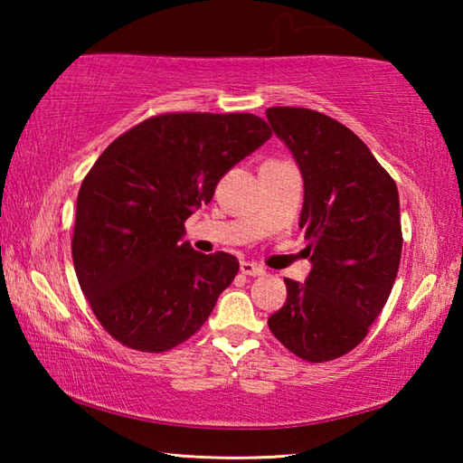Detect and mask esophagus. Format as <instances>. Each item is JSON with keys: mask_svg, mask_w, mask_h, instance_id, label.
<instances>
[{"mask_svg": "<svg viewBox=\"0 0 463 463\" xmlns=\"http://www.w3.org/2000/svg\"><path fill=\"white\" fill-rule=\"evenodd\" d=\"M241 273H242V276H253V278H257V276H263L265 269L261 268V265H257V263L241 261Z\"/></svg>", "mask_w": 463, "mask_h": 463, "instance_id": "esophagus-1", "label": "esophagus"}]
</instances>
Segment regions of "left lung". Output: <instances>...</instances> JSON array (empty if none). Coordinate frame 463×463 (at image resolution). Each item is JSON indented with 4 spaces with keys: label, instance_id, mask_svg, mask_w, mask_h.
<instances>
[{
    "label": "left lung",
    "instance_id": "obj_1",
    "mask_svg": "<svg viewBox=\"0 0 463 463\" xmlns=\"http://www.w3.org/2000/svg\"><path fill=\"white\" fill-rule=\"evenodd\" d=\"M304 179L300 229L312 269L286 279L288 298L268 325L304 362L355 349L386 304L402 255L394 179L347 127L308 108H268Z\"/></svg>",
    "mask_w": 463,
    "mask_h": 463
}]
</instances>
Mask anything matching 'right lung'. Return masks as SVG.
Returning a JSON list of instances; mask_svg holds the SVG:
<instances>
[{"mask_svg": "<svg viewBox=\"0 0 463 463\" xmlns=\"http://www.w3.org/2000/svg\"><path fill=\"white\" fill-rule=\"evenodd\" d=\"M269 137L255 114L169 112L98 156L77 195L71 250L93 315L116 341L161 354L206 323L239 261L182 242L184 222Z\"/></svg>", "mask_w": 463, "mask_h": 463, "instance_id": "1", "label": "right lung"}]
</instances>
